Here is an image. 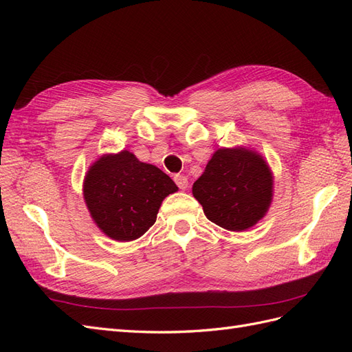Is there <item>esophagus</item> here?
Segmentation results:
<instances>
[{
  "label": "esophagus",
  "mask_w": 352,
  "mask_h": 352,
  "mask_svg": "<svg viewBox=\"0 0 352 352\" xmlns=\"http://www.w3.org/2000/svg\"><path fill=\"white\" fill-rule=\"evenodd\" d=\"M175 182L180 189H186L188 188V177L184 175H176L175 176Z\"/></svg>",
  "instance_id": "34e87169"
}]
</instances>
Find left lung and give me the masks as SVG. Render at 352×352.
Masks as SVG:
<instances>
[{
	"label": "left lung",
	"mask_w": 352,
	"mask_h": 352,
	"mask_svg": "<svg viewBox=\"0 0 352 352\" xmlns=\"http://www.w3.org/2000/svg\"><path fill=\"white\" fill-rule=\"evenodd\" d=\"M273 177L264 160L243 148L212 154L192 194L217 226L241 232L254 226L272 202Z\"/></svg>",
	"instance_id": "1"
}]
</instances>
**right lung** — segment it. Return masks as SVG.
Instances as JSON below:
<instances>
[{"label": "right lung", "instance_id": "obj_1", "mask_svg": "<svg viewBox=\"0 0 352 352\" xmlns=\"http://www.w3.org/2000/svg\"><path fill=\"white\" fill-rule=\"evenodd\" d=\"M176 190L166 173L129 151L101 157L83 184L92 219L105 235L122 242L142 236L155 223L162 201Z\"/></svg>", "mask_w": 352, "mask_h": 352}]
</instances>
